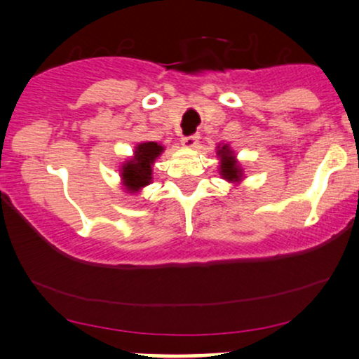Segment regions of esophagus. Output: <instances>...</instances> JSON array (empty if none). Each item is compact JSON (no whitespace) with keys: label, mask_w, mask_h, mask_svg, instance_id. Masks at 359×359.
<instances>
[{"label":"esophagus","mask_w":359,"mask_h":359,"mask_svg":"<svg viewBox=\"0 0 359 359\" xmlns=\"http://www.w3.org/2000/svg\"><path fill=\"white\" fill-rule=\"evenodd\" d=\"M198 140H199V135L198 134L186 135V137H183V145H186V147H196V144H198Z\"/></svg>","instance_id":"1"}]
</instances>
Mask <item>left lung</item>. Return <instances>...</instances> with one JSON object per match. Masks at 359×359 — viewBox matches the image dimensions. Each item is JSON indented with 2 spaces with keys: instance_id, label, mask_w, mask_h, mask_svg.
<instances>
[{
  "instance_id": "obj_1",
  "label": "left lung",
  "mask_w": 359,
  "mask_h": 359,
  "mask_svg": "<svg viewBox=\"0 0 359 359\" xmlns=\"http://www.w3.org/2000/svg\"><path fill=\"white\" fill-rule=\"evenodd\" d=\"M220 158H222V163H220V173L225 180L230 181H237L242 176V171H240V166L235 163L233 160V154L230 151V149L227 145H224L222 149L219 150Z\"/></svg>"
}]
</instances>
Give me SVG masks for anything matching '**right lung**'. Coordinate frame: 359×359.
I'll return each mask as SVG.
<instances>
[{
	"mask_svg": "<svg viewBox=\"0 0 359 359\" xmlns=\"http://www.w3.org/2000/svg\"><path fill=\"white\" fill-rule=\"evenodd\" d=\"M163 151L156 142H145L135 147V156L122 166V180L130 191H139L151 181V163Z\"/></svg>",
	"mask_w": 359,
	"mask_h": 359,
	"instance_id": "1",
	"label": "right lung"
}]
</instances>
